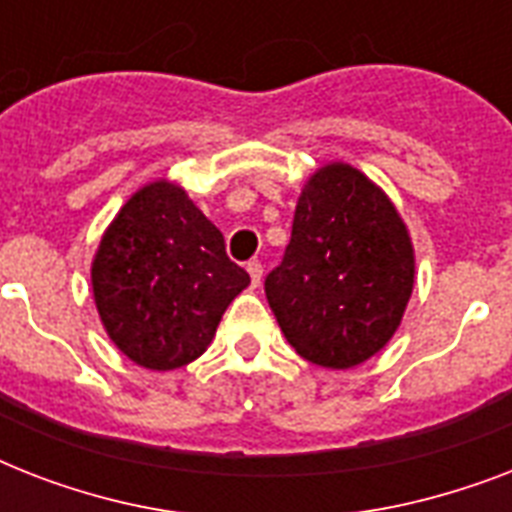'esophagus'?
<instances>
[{
    "mask_svg": "<svg viewBox=\"0 0 512 512\" xmlns=\"http://www.w3.org/2000/svg\"><path fill=\"white\" fill-rule=\"evenodd\" d=\"M247 271L249 279H252V287H260V281H263V265L252 260V263H247Z\"/></svg>",
    "mask_w": 512,
    "mask_h": 512,
    "instance_id": "34e87169",
    "label": "esophagus"
}]
</instances>
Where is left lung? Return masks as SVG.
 <instances>
[{
    "instance_id": "obj_1",
    "label": "left lung",
    "mask_w": 512,
    "mask_h": 512,
    "mask_svg": "<svg viewBox=\"0 0 512 512\" xmlns=\"http://www.w3.org/2000/svg\"><path fill=\"white\" fill-rule=\"evenodd\" d=\"M414 289V247L396 204L356 167L329 162L305 180L284 260L265 297L292 348L350 369L396 335Z\"/></svg>"
}]
</instances>
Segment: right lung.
Instances as JSON below:
<instances>
[{
  "label": "right lung",
  "instance_id": "right-lung-1",
  "mask_svg": "<svg viewBox=\"0 0 512 512\" xmlns=\"http://www.w3.org/2000/svg\"><path fill=\"white\" fill-rule=\"evenodd\" d=\"M103 329L138 366L170 372L207 350L249 273L228 260L223 233L159 177L132 193L92 257Z\"/></svg>",
  "mask_w": 512,
  "mask_h": 512
}]
</instances>
